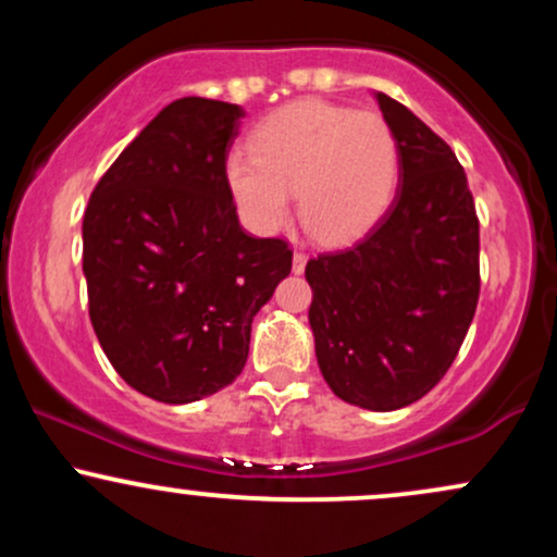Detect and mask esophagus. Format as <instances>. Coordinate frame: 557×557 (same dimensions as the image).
<instances>
[{
  "label": "esophagus",
  "instance_id": "1",
  "mask_svg": "<svg viewBox=\"0 0 557 557\" xmlns=\"http://www.w3.org/2000/svg\"><path fill=\"white\" fill-rule=\"evenodd\" d=\"M306 261H309V253H306V251L293 253V272H296V274L304 272L306 270Z\"/></svg>",
  "mask_w": 557,
  "mask_h": 557
}]
</instances>
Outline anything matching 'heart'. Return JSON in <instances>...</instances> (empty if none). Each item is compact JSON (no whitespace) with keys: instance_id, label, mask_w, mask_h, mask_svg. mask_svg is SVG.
<instances>
[{"instance_id":"heart-1","label":"heart","mask_w":557,"mask_h":557,"mask_svg":"<svg viewBox=\"0 0 557 557\" xmlns=\"http://www.w3.org/2000/svg\"><path fill=\"white\" fill-rule=\"evenodd\" d=\"M248 151L227 157L225 183L243 222L261 235L287 225L296 190L298 216L314 238L354 240L387 212L398 188V138L376 112L290 101L253 127Z\"/></svg>"}]
</instances>
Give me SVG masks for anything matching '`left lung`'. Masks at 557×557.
I'll use <instances>...</instances> for the list:
<instances>
[{"label":"left lung","mask_w":557,"mask_h":557,"mask_svg":"<svg viewBox=\"0 0 557 557\" xmlns=\"http://www.w3.org/2000/svg\"><path fill=\"white\" fill-rule=\"evenodd\" d=\"M393 127V207L343 251L306 264L317 361L337 398L395 411L456 361L479 300V220L450 146L408 107L374 94Z\"/></svg>","instance_id":"left-lung-1"}]
</instances>
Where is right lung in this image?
Returning a JSON list of instances; mask_svg holds the SVG:
<instances>
[{"instance_id": "add662e5", "label": "right lung", "mask_w": 557, "mask_h": 557, "mask_svg": "<svg viewBox=\"0 0 557 557\" xmlns=\"http://www.w3.org/2000/svg\"><path fill=\"white\" fill-rule=\"evenodd\" d=\"M243 112L185 96L151 120L96 183L83 214L88 314L107 359L159 403L233 385L251 322L290 274L280 238L240 227L225 183Z\"/></svg>"}]
</instances>
